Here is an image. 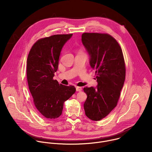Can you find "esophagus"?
<instances>
[{"label":"esophagus","instance_id":"obj_1","mask_svg":"<svg viewBox=\"0 0 152 152\" xmlns=\"http://www.w3.org/2000/svg\"><path fill=\"white\" fill-rule=\"evenodd\" d=\"M76 90L77 91H82V88L81 87H79V86H76Z\"/></svg>","mask_w":152,"mask_h":152}]
</instances>
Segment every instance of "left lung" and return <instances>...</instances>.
<instances>
[{"mask_svg":"<svg viewBox=\"0 0 152 152\" xmlns=\"http://www.w3.org/2000/svg\"><path fill=\"white\" fill-rule=\"evenodd\" d=\"M82 42L90 56L91 67L96 70L97 86L83 88L87 95L83 107L90 120L99 121L117 106L125 80L126 69L122 50L110 35L83 33Z\"/></svg>","mask_w":152,"mask_h":152,"instance_id":"1","label":"left lung"}]
</instances>
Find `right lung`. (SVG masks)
I'll list each match as a JSON object with an SVG mask.
<instances>
[{"label": "right lung", "mask_w": 152, "mask_h": 152, "mask_svg": "<svg viewBox=\"0 0 152 152\" xmlns=\"http://www.w3.org/2000/svg\"><path fill=\"white\" fill-rule=\"evenodd\" d=\"M73 34L54 35L38 40L27 59V79L35 107L49 120L58 118L64 103L76 91L74 86L59 84L53 80L64 45Z\"/></svg>", "instance_id": "right-lung-1"}]
</instances>
